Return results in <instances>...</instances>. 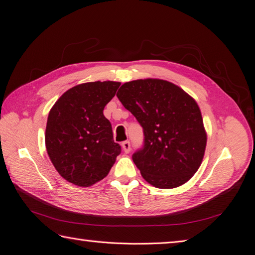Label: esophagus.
Masks as SVG:
<instances>
[{"mask_svg":"<svg viewBox=\"0 0 255 255\" xmlns=\"http://www.w3.org/2000/svg\"><path fill=\"white\" fill-rule=\"evenodd\" d=\"M122 148H123V150H125V152L126 153H129L130 152V143H129V141H123L122 142Z\"/></svg>","mask_w":255,"mask_h":255,"instance_id":"obj_1","label":"esophagus"}]
</instances>
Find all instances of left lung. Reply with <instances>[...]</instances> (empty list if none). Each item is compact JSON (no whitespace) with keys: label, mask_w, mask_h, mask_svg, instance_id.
<instances>
[{"label":"left lung","mask_w":255,"mask_h":255,"mask_svg":"<svg viewBox=\"0 0 255 255\" xmlns=\"http://www.w3.org/2000/svg\"><path fill=\"white\" fill-rule=\"evenodd\" d=\"M117 97L143 128V148L132 156L143 179L161 189L189 181L202 163L207 140L195 99L159 79L125 83Z\"/></svg>","instance_id":"8db88e82"}]
</instances>
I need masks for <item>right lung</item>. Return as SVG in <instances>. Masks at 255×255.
<instances>
[{
    "instance_id": "obj_1",
    "label": "right lung",
    "mask_w": 255,
    "mask_h": 255,
    "mask_svg": "<svg viewBox=\"0 0 255 255\" xmlns=\"http://www.w3.org/2000/svg\"><path fill=\"white\" fill-rule=\"evenodd\" d=\"M119 82H89L67 90L49 113L45 148L57 172L81 187L109 174L121 146L114 141L112 125L103 115Z\"/></svg>"
}]
</instances>
